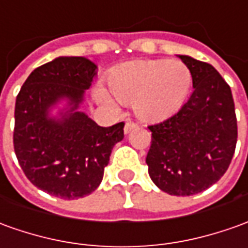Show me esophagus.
<instances>
[{
  "label": "esophagus",
  "instance_id": "1",
  "mask_svg": "<svg viewBox=\"0 0 248 248\" xmlns=\"http://www.w3.org/2000/svg\"><path fill=\"white\" fill-rule=\"evenodd\" d=\"M136 128H138V124H136V123L128 121L127 124H125V127H124V132H125V134H129L132 129H136Z\"/></svg>",
  "mask_w": 248,
  "mask_h": 248
}]
</instances>
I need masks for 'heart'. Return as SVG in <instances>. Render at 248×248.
<instances>
[{
  "label": "heart",
  "mask_w": 248,
  "mask_h": 248,
  "mask_svg": "<svg viewBox=\"0 0 248 248\" xmlns=\"http://www.w3.org/2000/svg\"><path fill=\"white\" fill-rule=\"evenodd\" d=\"M192 71L181 61H136L116 67L108 85L117 100L134 104L135 113L147 121H158L175 113L192 88ZM114 96V97H115ZM97 101L116 109L117 101L107 89L94 88Z\"/></svg>",
  "instance_id": "b5f03b06"
}]
</instances>
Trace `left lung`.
<instances>
[{
    "label": "left lung",
    "instance_id": "left-lung-1",
    "mask_svg": "<svg viewBox=\"0 0 248 248\" xmlns=\"http://www.w3.org/2000/svg\"><path fill=\"white\" fill-rule=\"evenodd\" d=\"M192 71L193 90L178 112L150 125L146 163L153 182L171 196L204 192L231 163L238 125L231 88L212 64L178 55Z\"/></svg>",
    "mask_w": 248,
    "mask_h": 248
}]
</instances>
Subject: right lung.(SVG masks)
<instances>
[{"label": "right lung", "mask_w": 248, "mask_h": 248, "mask_svg": "<svg viewBox=\"0 0 248 248\" xmlns=\"http://www.w3.org/2000/svg\"><path fill=\"white\" fill-rule=\"evenodd\" d=\"M97 75L83 56H59L35 69L16 98L13 144L24 174L63 200L89 196L101 184L124 123L100 127L79 107ZM66 105L52 114L60 103Z\"/></svg>", "instance_id": "obj_1"}]
</instances>
